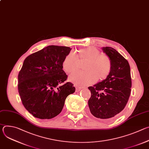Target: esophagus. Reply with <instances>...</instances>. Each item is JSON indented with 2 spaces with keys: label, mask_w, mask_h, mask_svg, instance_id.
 Segmentation results:
<instances>
[{
  "label": "esophagus",
  "mask_w": 149,
  "mask_h": 149,
  "mask_svg": "<svg viewBox=\"0 0 149 149\" xmlns=\"http://www.w3.org/2000/svg\"><path fill=\"white\" fill-rule=\"evenodd\" d=\"M75 91L76 92H78V91H79L80 90H82V87H79V86H77V85H75Z\"/></svg>",
  "instance_id": "34e87169"
}]
</instances>
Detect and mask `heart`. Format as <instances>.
Wrapping results in <instances>:
<instances>
[{
    "instance_id": "1",
    "label": "heart",
    "mask_w": 149,
    "mask_h": 149,
    "mask_svg": "<svg viewBox=\"0 0 149 149\" xmlns=\"http://www.w3.org/2000/svg\"><path fill=\"white\" fill-rule=\"evenodd\" d=\"M85 71L74 73L70 75V81L77 86H87L98 81H102L107 78L112 69L111 60L109 55L101 54L94 47H88L79 49L76 55L70 52L62 62V67L67 73L77 71L80 63H84Z\"/></svg>"
}]
</instances>
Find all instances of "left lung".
Returning <instances> with one entry per match:
<instances>
[{
  "mask_svg": "<svg viewBox=\"0 0 149 149\" xmlns=\"http://www.w3.org/2000/svg\"><path fill=\"white\" fill-rule=\"evenodd\" d=\"M102 49L111 60L112 69L105 80L88 87L91 93L88 106L94 116L107 119L116 117L124 109L130 95L132 78L127 59L113 48Z\"/></svg>",
  "mask_w": 149,
  "mask_h": 149,
  "instance_id": "1",
  "label": "left lung"
}]
</instances>
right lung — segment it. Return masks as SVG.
<instances>
[{"instance_id": "obj_1", "label": "right lung", "mask_w": 149, "mask_h": 149, "mask_svg": "<svg viewBox=\"0 0 149 149\" xmlns=\"http://www.w3.org/2000/svg\"><path fill=\"white\" fill-rule=\"evenodd\" d=\"M71 48L50 45L25 59L18 74L17 88L25 108L35 117L51 119L62 111L67 97L75 92L62 62Z\"/></svg>"}]
</instances>
